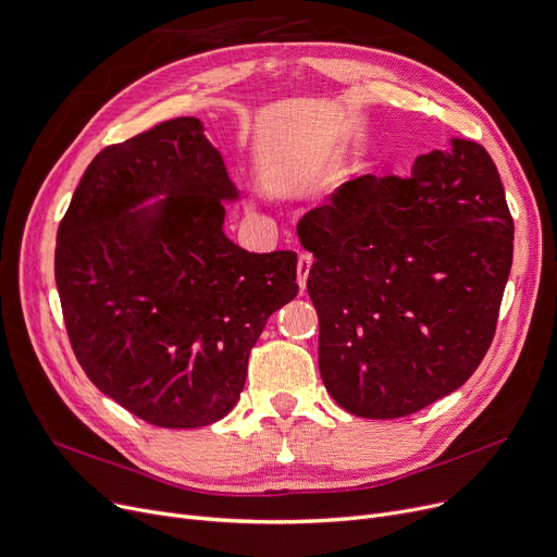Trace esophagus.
I'll return each instance as SVG.
<instances>
[{"instance_id":"34e87169","label":"esophagus","mask_w":557,"mask_h":557,"mask_svg":"<svg viewBox=\"0 0 557 557\" xmlns=\"http://www.w3.org/2000/svg\"><path fill=\"white\" fill-rule=\"evenodd\" d=\"M309 269H311V257H309V255H300V259H298V284H300L302 290H305V286H307Z\"/></svg>"}]
</instances>
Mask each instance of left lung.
Wrapping results in <instances>:
<instances>
[{"mask_svg":"<svg viewBox=\"0 0 557 557\" xmlns=\"http://www.w3.org/2000/svg\"><path fill=\"white\" fill-rule=\"evenodd\" d=\"M313 252L318 368L345 411L411 416L483 361L512 267L515 225L490 153L470 139L408 178L343 183L298 223Z\"/></svg>","mask_w":557,"mask_h":557,"instance_id":"8db88e82","label":"left lung"}]
</instances>
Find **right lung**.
<instances>
[{"label":"right lung","instance_id":"right-lung-1","mask_svg":"<svg viewBox=\"0 0 557 557\" xmlns=\"http://www.w3.org/2000/svg\"><path fill=\"white\" fill-rule=\"evenodd\" d=\"M242 194L196 116L103 149L58 227L55 286L90 382L139 420L198 429L225 418L250 349L298 294V255L225 237Z\"/></svg>","mask_w":557,"mask_h":557}]
</instances>
